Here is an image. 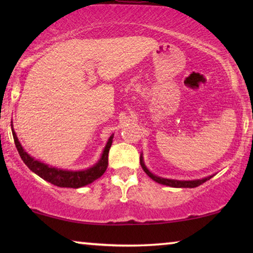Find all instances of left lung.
Segmentation results:
<instances>
[{
  "label": "left lung",
  "instance_id": "left-lung-1",
  "mask_svg": "<svg viewBox=\"0 0 253 253\" xmlns=\"http://www.w3.org/2000/svg\"><path fill=\"white\" fill-rule=\"evenodd\" d=\"M140 165H141V167H143L144 171L146 172V174L150 176V177L153 179V181L160 183V184L171 186V188H196V186H199L200 184H203L204 182L209 181V179L212 177V176H210V177H206V178H203V179H197V181H174V179L158 177V176H155V175L152 174V172L148 171V169L145 167V165H144L143 157H140Z\"/></svg>",
  "mask_w": 253,
  "mask_h": 253
}]
</instances>
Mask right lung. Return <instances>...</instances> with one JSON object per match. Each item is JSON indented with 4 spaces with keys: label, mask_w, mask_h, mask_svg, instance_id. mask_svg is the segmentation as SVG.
I'll return each mask as SVG.
<instances>
[{
    "label": "right lung",
    "mask_w": 253,
    "mask_h": 253,
    "mask_svg": "<svg viewBox=\"0 0 253 253\" xmlns=\"http://www.w3.org/2000/svg\"><path fill=\"white\" fill-rule=\"evenodd\" d=\"M12 127V126H11ZM12 136L13 140H15V145L17 147V151L22 158L27 167H29L33 172H36L38 176H40L41 178H43L44 181L51 183V184L60 186V188H82V186L87 185L89 183L94 182L95 179L105 174L107 167H108V153L109 148L112 146L113 143V136L109 138L108 143H107L105 150H103L102 157L100 159V161L96 164L94 167L86 169V170L82 171H68V170H62V169H56L53 167H48L47 165L42 164V162L36 160L32 157H30V154H27L22 145L18 141L15 131L12 129Z\"/></svg>",
    "instance_id": "1"
}]
</instances>
